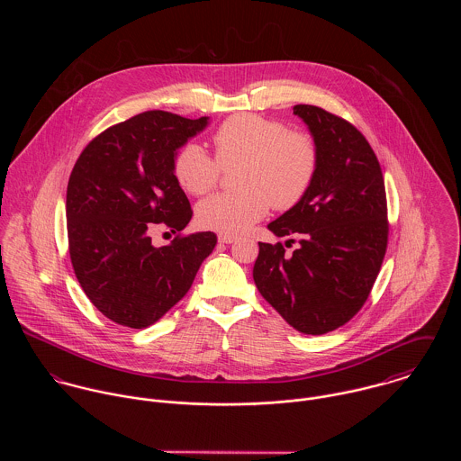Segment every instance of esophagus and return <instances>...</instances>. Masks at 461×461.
<instances>
[{
    "instance_id": "esophagus-1",
    "label": "esophagus",
    "mask_w": 461,
    "mask_h": 461,
    "mask_svg": "<svg viewBox=\"0 0 461 461\" xmlns=\"http://www.w3.org/2000/svg\"><path fill=\"white\" fill-rule=\"evenodd\" d=\"M218 241H220V243H223V245H230V243H234V241H236V236L220 234V236H218Z\"/></svg>"
}]
</instances>
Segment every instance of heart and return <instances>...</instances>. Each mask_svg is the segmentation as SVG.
I'll list each match as a JSON object with an SVG mask.
<instances>
[{
  "instance_id": "heart-1",
  "label": "heart",
  "mask_w": 461,
  "mask_h": 461,
  "mask_svg": "<svg viewBox=\"0 0 461 461\" xmlns=\"http://www.w3.org/2000/svg\"><path fill=\"white\" fill-rule=\"evenodd\" d=\"M218 161L195 141L186 143L174 165L176 177L190 195L214 188L220 165H243L236 183L240 192L218 194L198 203L200 227L221 234H241L263 220L273 205L285 211L309 192L318 170L314 140L276 121L254 113L227 119L212 136Z\"/></svg>"
}]
</instances>
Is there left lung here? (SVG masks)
<instances>
[{
  "label": "left lung",
  "mask_w": 461,
  "mask_h": 461,
  "mask_svg": "<svg viewBox=\"0 0 461 461\" xmlns=\"http://www.w3.org/2000/svg\"><path fill=\"white\" fill-rule=\"evenodd\" d=\"M293 113L318 147V170L303 198L267 225L300 247L285 256L280 243H259L254 282L293 329L321 335L348 323L373 289L387 250V198L362 132L318 106Z\"/></svg>",
  "instance_id": "8db88e82"
}]
</instances>
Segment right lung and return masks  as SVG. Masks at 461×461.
Returning <instances> with one entry per match:
<instances>
[{"label": "right lung", "mask_w": 461, "mask_h": 461, "mask_svg": "<svg viewBox=\"0 0 461 461\" xmlns=\"http://www.w3.org/2000/svg\"><path fill=\"white\" fill-rule=\"evenodd\" d=\"M209 124L152 110L95 136L67 185L68 254L88 300L108 320L147 329L192 287L216 245L214 232L177 236L154 247L149 232L192 220L174 172L177 150Z\"/></svg>", "instance_id": "add662e5"}]
</instances>
